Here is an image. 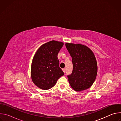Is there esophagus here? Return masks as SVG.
Returning a JSON list of instances; mask_svg holds the SVG:
<instances>
[{
	"label": "esophagus",
	"instance_id": "1",
	"mask_svg": "<svg viewBox=\"0 0 121 121\" xmlns=\"http://www.w3.org/2000/svg\"><path fill=\"white\" fill-rule=\"evenodd\" d=\"M62 70H63V72L65 73V68H63V69H62Z\"/></svg>",
	"mask_w": 121,
	"mask_h": 121
}]
</instances>
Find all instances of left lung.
I'll return each instance as SVG.
<instances>
[{"mask_svg": "<svg viewBox=\"0 0 121 121\" xmlns=\"http://www.w3.org/2000/svg\"><path fill=\"white\" fill-rule=\"evenodd\" d=\"M65 46L72 57V72L67 76L73 90L80 91L90 88L97 73V64L92 51L80 44L66 43Z\"/></svg>", "mask_w": 121, "mask_h": 121, "instance_id": "obj_1", "label": "left lung"}]
</instances>
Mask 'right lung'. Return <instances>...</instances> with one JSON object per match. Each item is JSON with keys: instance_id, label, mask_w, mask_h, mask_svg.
<instances>
[{"instance_id": "obj_1", "label": "right lung", "mask_w": 121, "mask_h": 121, "mask_svg": "<svg viewBox=\"0 0 121 121\" xmlns=\"http://www.w3.org/2000/svg\"><path fill=\"white\" fill-rule=\"evenodd\" d=\"M63 43L51 41L42 45L34 55L31 66L33 82L42 90H49L64 75L57 58Z\"/></svg>"}]
</instances>
